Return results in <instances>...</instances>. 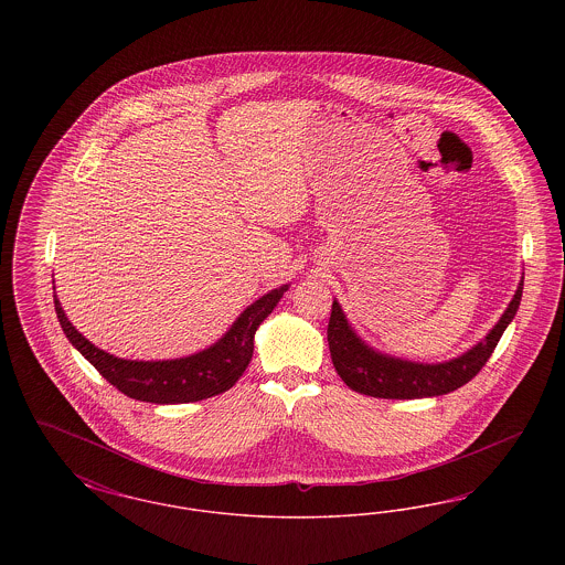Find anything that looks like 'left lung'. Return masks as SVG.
<instances>
[{"mask_svg": "<svg viewBox=\"0 0 565 565\" xmlns=\"http://www.w3.org/2000/svg\"><path fill=\"white\" fill-rule=\"evenodd\" d=\"M521 295L523 279L519 281L507 311L489 330L484 341L454 360L438 364L401 360L369 348L351 328L341 305L332 300V313L328 322V348L332 355V364L353 392L373 398L413 401L456 392L457 387L466 385L472 376L479 375V371L487 364L489 355L495 350L500 337L504 334L507 326L512 322L519 309Z\"/></svg>", "mask_w": 565, "mask_h": 565, "instance_id": "left-lung-1", "label": "left lung"}]
</instances>
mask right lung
Segmentation results:
<instances>
[{"mask_svg": "<svg viewBox=\"0 0 565 565\" xmlns=\"http://www.w3.org/2000/svg\"><path fill=\"white\" fill-rule=\"evenodd\" d=\"M288 286L275 288L256 302H252L228 332L212 348L178 360H122L108 351L95 348L67 320L58 298L54 295V311L70 343L125 396L141 403H196L231 390L254 353V334L258 326L269 318Z\"/></svg>", "mask_w": 565, "mask_h": 565, "instance_id": "obj_1", "label": "right lung"}]
</instances>
